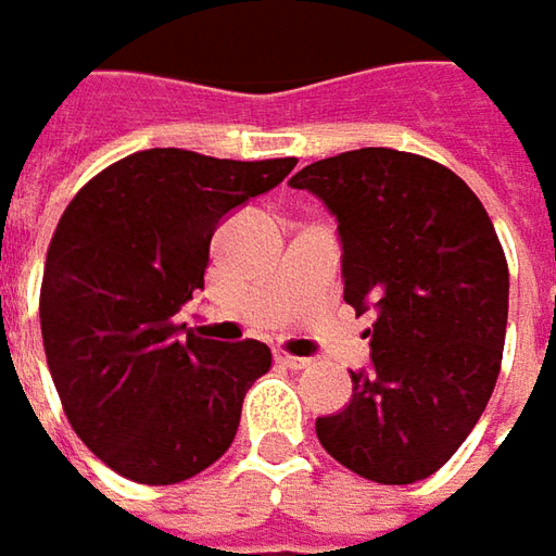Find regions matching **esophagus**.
<instances>
[{
	"label": "esophagus",
	"mask_w": 556,
	"mask_h": 556,
	"mask_svg": "<svg viewBox=\"0 0 556 556\" xmlns=\"http://www.w3.org/2000/svg\"><path fill=\"white\" fill-rule=\"evenodd\" d=\"M275 362L278 365H285L290 371H300V368H306L309 365V358H300V355H288V353H278L275 355Z\"/></svg>",
	"instance_id": "34e87169"
}]
</instances>
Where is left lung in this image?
Returning <instances> with one entry per match:
<instances>
[{"instance_id": "obj_1", "label": "left lung", "mask_w": 556, "mask_h": 556, "mask_svg": "<svg viewBox=\"0 0 556 556\" xmlns=\"http://www.w3.org/2000/svg\"><path fill=\"white\" fill-rule=\"evenodd\" d=\"M337 216L343 300L371 312V368L343 412L315 420L333 460L365 480L437 473L485 412L502 371L507 260L480 198L448 166L358 148L303 166Z\"/></svg>"}]
</instances>
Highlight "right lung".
Masks as SVG:
<instances>
[{
	"label": "right lung",
	"instance_id": "1",
	"mask_svg": "<svg viewBox=\"0 0 556 556\" xmlns=\"http://www.w3.org/2000/svg\"><path fill=\"white\" fill-rule=\"evenodd\" d=\"M293 166L151 148L67 203L39 290L42 346L76 437L119 477L173 485L228 452L271 353L260 340L182 337L176 312L203 290L225 213Z\"/></svg>",
	"mask_w": 556,
	"mask_h": 556
}]
</instances>
